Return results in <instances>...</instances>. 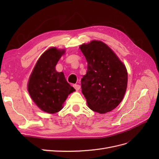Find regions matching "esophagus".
<instances>
[{
    "label": "esophagus",
    "instance_id": "obj_1",
    "mask_svg": "<svg viewBox=\"0 0 159 159\" xmlns=\"http://www.w3.org/2000/svg\"><path fill=\"white\" fill-rule=\"evenodd\" d=\"M74 88L75 89L76 91H78L80 89V85L78 84H75L74 85Z\"/></svg>",
    "mask_w": 159,
    "mask_h": 159
}]
</instances>
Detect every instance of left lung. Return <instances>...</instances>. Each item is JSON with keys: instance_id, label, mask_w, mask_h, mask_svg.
Segmentation results:
<instances>
[{"instance_id": "1", "label": "left lung", "mask_w": 159, "mask_h": 159, "mask_svg": "<svg viewBox=\"0 0 159 159\" xmlns=\"http://www.w3.org/2000/svg\"><path fill=\"white\" fill-rule=\"evenodd\" d=\"M88 62L87 74L81 81L88 107L105 113L121 102L127 86V71L122 61L102 41L92 40L80 47Z\"/></svg>"}]
</instances>
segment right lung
<instances>
[{
	"mask_svg": "<svg viewBox=\"0 0 159 159\" xmlns=\"http://www.w3.org/2000/svg\"><path fill=\"white\" fill-rule=\"evenodd\" d=\"M64 50L51 48L40 56L30 76L28 91L32 99L43 111L55 113L75 89L67 82L63 72H57L56 66Z\"/></svg>",
	"mask_w": 159,
	"mask_h": 159,
	"instance_id": "obj_1",
	"label": "right lung"
}]
</instances>
